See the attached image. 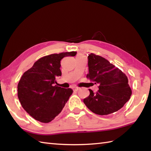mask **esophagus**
<instances>
[{"mask_svg":"<svg viewBox=\"0 0 151 151\" xmlns=\"http://www.w3.org/2000/svg\"><path fill=\"white\" fill-rule=\"evenodd\" d=\"M73 90L75 91H78V88H77V87H74V88H73Z\"/></svg>","mask_w":151,"mask_h":151,"instance_id":"esophagus-1","label":"esophagus"}]
</instances>
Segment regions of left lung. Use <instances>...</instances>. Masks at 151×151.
Instances as JSON below:
<instances>
[{"label":"left lung","instance_id":"1","mask_svg":"<svg viewBox=\"0 0 151 151\" xmlns=\"http://www.w3.org/2000/svg\"><path fill=\"white\" fill-rule=\"evenodd\" d=\"M89 73L87 78L99 85V90L84 99L93 113L108 115L118 111L129 100L132 90L124 73L104 58L91 53L88 56Z\"/></svg>","mask_w":151,"mask_h":151}]
</instances>
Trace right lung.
<instances>
[{"label": "right lung", "mask_w": 151, "mask_h": 151, "mask_svg": "<svg viewBox=\"0 0 151 151\" xmlns=\"http://www.w3.org/2000/svg\"><path fill=\"white\" fill-rule=\"evenodd\" d=\"M76 52L45 56L36 61L24 72L17 86L21 104L35 119L47 123L58 115L73 91L59 87L56 79L62 75L60 61L65 56H75Z\"/></svg>", "instance_id": "obj_1"}]
</instances>
